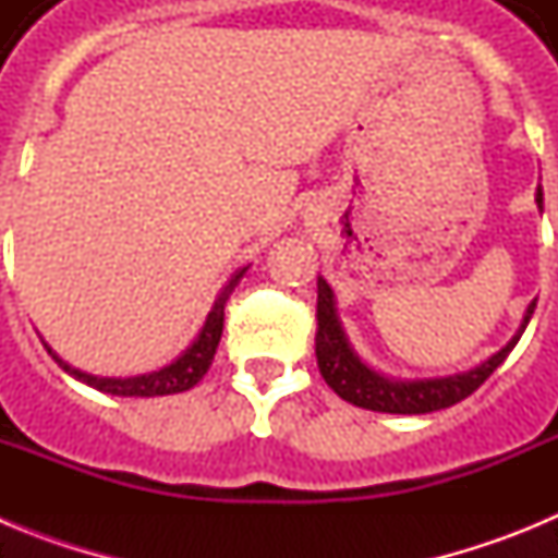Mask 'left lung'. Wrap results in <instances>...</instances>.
Instances as JSON below:
<instances>
[{
	"label": "left lung",
	"mask_w": 558,
	"mask_h": 558,
	"mask_svg": "<svg viewBox=\"0 0 558 558\" xmlns=\"http://www.w3.org/2000/svg\"><path fill=\"white\" fill-rule=\"evenodd\" d=\"M536 204L542 206V190H536ZM536 302L529 304L525 318H522L520 329L514 338L506 343L497 354H492L486 363L470 368V372L456 374V377H438V379H413V383H399V379H388L383 374L372 372L366 363H360L357 354L349 347L347 335L340 329L338 315H335V295L327 279L318 276V307H315V318H318V329H315V357H318V372L327 379V386L338 393L340 399H347L352 405L366 408V411L379 413H430L450 408L461 399L470 397L472 391L492 377L502 360L509 357L511 349L517 347L520 335L529 327L531 315H534Z\"/></svg>",
	"instance_id": "obj_1"
}]
</instances>
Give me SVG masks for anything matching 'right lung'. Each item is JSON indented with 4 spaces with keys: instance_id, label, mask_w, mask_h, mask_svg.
<instances>
[{
    "instance_id": "right-lung-1",
    "label": "right lung",
    "mask_w": 558,
    "mask_h": 558,
    "mask_svg": "<svg viewBox=\"0 0 558 558\" xmlns=\"http://www.w3.org/2000/svg\"><path fill=\"white\" fill-rule=\"evenodd\" d=\"M248 268H240L234 276L229 279V284L223 288V293L218 295V302L211 307L209 318H206L204 329L201 335L195 338L190 349L181 354L175 363L170 366L159 368V372L153 374H142V377H128V379H113V377H95V374H83L77 368L66 366L63 360H58L56 354L52 357L61 363L63 372H69L72 377H77L81 383L86 386L97 388V391H106L113 393V397H165V393H181V391H190L206 372H209L211 360H215V349L220 343V335H223V310L226 302H229V295L234 293V288L240 284L243 274Z\"/></svg>"
}]
</instances>
